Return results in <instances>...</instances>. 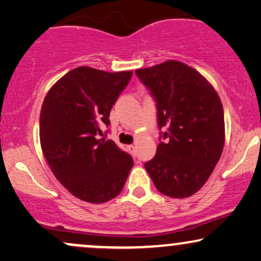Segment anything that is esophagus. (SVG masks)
Wrapping results in <instances>:
<instances>
[{"mask_svg":"<svg viewBox=\"0 0 261 261\" xmlns=\"http://www.w3.org/2000/svg\"><path fill=\"white\" fill-rule=\"evenodd\" d=\"M128 150H129V152L132 153V155H136V146L129 145L128 146Z\"/></svg>","mask_w":261,"mask_h":261,"instance_id":"obj_1","label":"esophagus"}]
</instances>
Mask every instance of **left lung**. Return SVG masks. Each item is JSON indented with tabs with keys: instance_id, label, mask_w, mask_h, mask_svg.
Listing matches in <instances>:
<instances>
[{
	"instance_id": "obj_1",
	"label": "left lung",
	"mask_w": 261,
	"mask_h": 261,
	"mask_svg": "<svg viewBox=\"0 0 261 261\" xmlns=\"http://www.w3.org/2000/svg\"><path fill=\"white\" fill-rule=\"evenodd\" d=\"M157 106L163 140L145 169L161 194L192 196L205 184L225 143L223 104L214 87L178 60L136 70Z\"/></svg>"
}]
</instances>
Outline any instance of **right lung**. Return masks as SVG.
<instances>
[{
	"label": "right lung",
	"instance_id": "right-lung-1",
	"mask_svg": "<svg viewBox=\"0 0 261 261\" xmlns=\"http://www.w3.org/2000/svg\"><path fill=\"white\" fill-rule=\"evenodd\" d=\"M133 71L106 72L80 66L64 75L44 98L40 141L53 174L70 194L89 203H104L123 189L133 159L100 128Z\"/></svg>",
	"mask_w": 261,
	"mask_h": 261
}]
</instances>
